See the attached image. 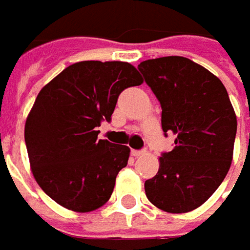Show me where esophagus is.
Instances as JSON below:
<instances>
[{
  "mask_svg": "<svg viewBox=\"0 0 250 250\" xmlns=\"http://www.w3.org/2000/svg\"><path fill=\"white\" fill-rule=\"evenodd\" d=\"M130 153H132V156H133V157H140V156H143V154H145V150H132Z\"/></svg>",
  "mask_w": 250,
  "mask_h": 250,
  "instance_id": "obj_1",
  "label": "esophagus"
}]
</instances>
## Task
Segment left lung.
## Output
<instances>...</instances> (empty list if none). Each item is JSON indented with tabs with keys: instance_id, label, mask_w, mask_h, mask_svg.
<instances>
[{
	"instance_id": "1",
	"label": "left lung",
	"mask_w": 250,
	"mask_h": 250,
	"mask_svg": "<svg viewBox=\"0 0 250 250\" xmlns=\"http://www.w3.org/2000/svg\"><path fill=\"white\" fill-rule=\"evenodd\" d=\"M138 69L161 104L164 135L175 147L160 157L159 172L145 182L150 202L167 213L202 206L231 167L236 115L224 84L185 57H161Z\"/></svg>"
}]
</instances>
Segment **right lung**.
<instances>
[{"label": "right lung", "instance_id": "right-lung-1", "mask_svg": "<svg viewBox=\"0 0 250 250\" xmlns=\"http://www.w3.org/2000/svg\"><path fill=\"white\" fill-rule=\"evenodd\" d=\"M138 69L121 61H82L47 83L24 125L34 179L68 210L87 213L108 202L130 149L97 139L121 91L139 86Z\"/></svg>", "mask_w": 250, "mask_h": 250}]
</instances>
